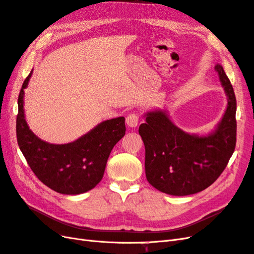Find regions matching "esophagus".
<instances>
[{"instance_id": "34e87169", "label": "esophagus", "mask_w": 254, "mask_h": 254, "mask_svg": "<svg viewBox=\"0 0 254 254\" xmlns=\"http://www.w3.org/2000/svg\"><path fill=\"white\" fill-rule=\"evenodd\" d=\"M126 123L129 127H136L139 124V115L136 113H130L126 118Z\"/></svg>"}]
</instances>
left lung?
I'll list each match as a JSON object with an SVG mask.
<instances>
[{
	"label": "left lung",
	"instance_id": "1",
	"mask_svg": "<svg viewBox=\"0 0 254 254\" xmlns=\"http://www.w3.org/2000/svg\"><path fill=\"white\" fill-rule=\"evenodd\" d=\"M228 97L226 112L207 135L184 132L163 110L145 114L139 127L145 145V174L153 188L168 195L187 196L209 188L224 172L236 144V98L220 64L215 65Z\"/></svg>",
	"mask_w": 254,
	"mask_h": 254
}]
</instances>
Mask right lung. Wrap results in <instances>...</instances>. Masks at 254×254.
<instances>
[{
  "instance_id": "add662e5",
  "label": "right lung",
  "mask_w": 254,
  "mask_h": 254,
  "mask_svg": "<svg viewBox=\"0 0 254 254\" xmlns=\"http://www.w3.org/2000/svg\"><path fill=\"white\" fill-rule=\"evenodd\" d=\"M32 72L18 97L17 140L29 167L43 184L57 193L78 195L95 188L103 179L107 160L114 145L125 135V118L107 120L67 144H51L29 129L23 97Z\"/></svg>"
}]
</instances>
